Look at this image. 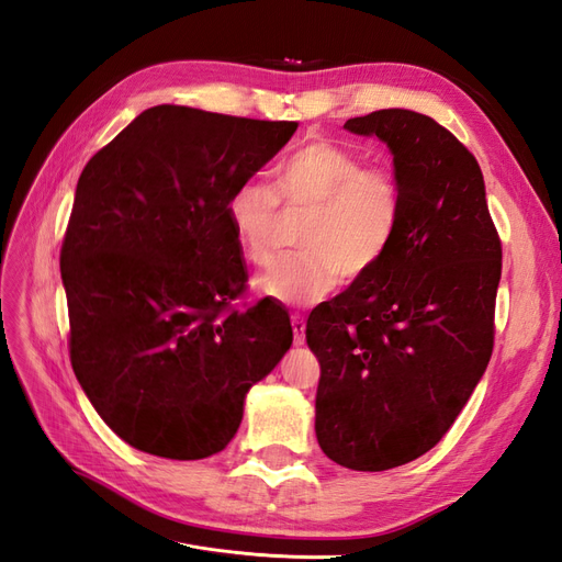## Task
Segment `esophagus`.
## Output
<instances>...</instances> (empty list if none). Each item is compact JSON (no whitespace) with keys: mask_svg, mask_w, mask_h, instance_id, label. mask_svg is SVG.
Returning a JSON list of instances; mask_svg holds the SVG:
<instances>
[{"mask_svg":"<svg viewBox=\"0 0 562 562\" xmlns=\"http://www.w3.org/2000/svg\"><path fill=\"white\" fill-rule=\"evenodd\" d=\"M291 326H293V333H295V347H302L304 345V328H307V323H304V318L300 314H293Z\"/></svg>","mask_w":562,"mask_h":562,"instance_id":"1","label":"esophagus"}]
</instances>
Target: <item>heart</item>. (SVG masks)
I'll use <instances>...</instances> for the list:
<instances>
[{"instance_id":"b5f03b06","label":"heart","mask_w":562,"mask_h":562,"mask_svg":"<svg viewBox=\"0 0 562 562\" xmlns=\"http://www.w3.org/2000/svg\"><path fill=\"white\" fill-rule=\"evenodd\" d=\"M277 205L283 215H302L300 252L258 279V291L304 307L326 297L339 279L356 283L380 267L396 241L403 196L394 176L363 166L351 149L328 138L304 143L274 166L269 190L248 180L227 199L236 248L255 267L274 260Z\"/></svg>"}]
</instances>
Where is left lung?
Returning <instances> with one entry per match:
<instances>
[{
    "instance_id": "left-lung-1",
    "label": "left lung",
    "mask_w": 562,
    "mask_h": 562,
    "mask_svg": "<svg viewBox=\"0 0 562 562\" xmlns=\"http://www.w3.org/2000/svg\"><path fill=\"white\" fill-rule=\"evenodd\" d=\"M345 128L389 147L403 213L380 267L310 314L316 438L339 467L386 471L429 452L481 382L502 244L481 166L448 128L398 108Z\"/></svg>"
}]
</instances>
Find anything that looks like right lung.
<instances>
[{"mask_svg":"<svg viewBox=\"0 0 562 562\" xmlns=\"http://www.w3.org/2000/svg\"><path fill=\"white\" fill-rule=\"evenodd\" d=\"M295 131L157 105L81 171L60 250L70 361L95 413L135 450L220 452L250 386L291 349L281 304H229L246 269L225 206Z\"/></svg>","mask_w":562,"mask_h":562,"instance_id":"add662e5","label":"right lung"}]
</instances>
